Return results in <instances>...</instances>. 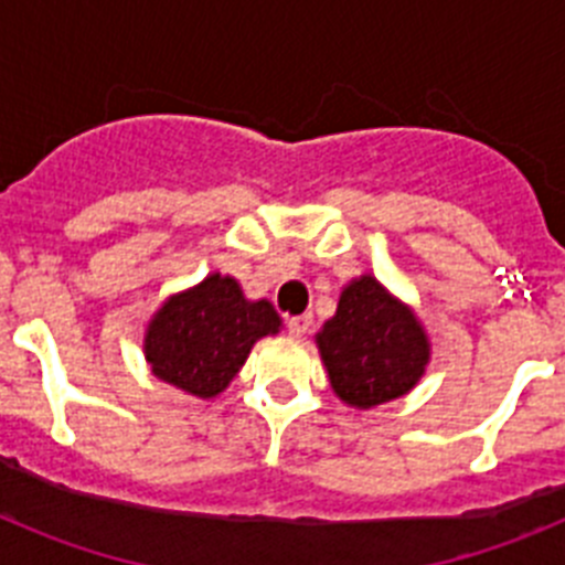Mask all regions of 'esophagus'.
<instances>
[{
	"instance_id": "esophagus-1",
	"label": "esophagus",
	"mask_w": 565,
	"mask_h": 565,
	"mask_svg": "<svg viewBox=\"0 0 565 565\" xmlns=\"http://www.w3.org/2000/svg\"><path fill=\"white\" fill-rule=\"evenodd\" d=\"M288 333H291V337H306L308 331H311V326H313V317L311 313H299V317H288Z\"/></svg>"
}]
</instances>
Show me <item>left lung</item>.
<instances>
[{"instance_id": "left-lung-1", "label": "left lung", "mask_w": 565, "mask_h": 565, "mask_svg": "<svg viewBox=\"0 0 565 565\" xmlns=\"http://www.w3.org/2000/svg\"><path fill=\"white\" fill-rule=\"evenodd\" d=\"M331 387L353 407L404 396L422 379L430 344L411 311L373 277L344 288L337 317L317 333Z\"/></svg>"}]
</instances>
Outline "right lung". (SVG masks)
Instances as JSON below:
<instances>
[{
  "instance_id": "1",
  "label": "right lung",
  "mask_w": 565,
  "mask_h": 565,
  "mask_svg": "<svg viewBox=\"0 0 565 565\" xmlns=\"http://www.w3.org/2000/svg\"><path fill=\"white\" fill-rule=\"evenodd\" d=\"M277 328L271 302H248L237 279L212 274L154 313L143 351L154 376L209 398L237 376L252 344Z\"/></svg>"
}]
</instances>
